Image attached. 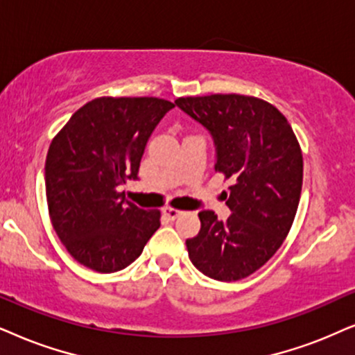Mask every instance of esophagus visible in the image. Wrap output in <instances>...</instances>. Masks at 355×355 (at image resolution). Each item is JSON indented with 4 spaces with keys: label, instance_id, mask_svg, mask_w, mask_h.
Instances as JSON below:
<instances>
[{
    "label": "esophagus",
    "instance_id": "34e87169",
    "mask_svg": "<svg viewBox=\"0 0 355 355\" xmlns=\"http://www.w3.org/2000/svg\"><path fill=\"white\" fill-rule=\"evenodd\" d=\"M162 213H164V216H165V218L170 219V221H175V219L182 216L183 211H180V209H175V208H170V206H165V208L162 209Z\"/></svg>",
    "mask_w": 355,
    "mask_h": 355
}]
</instances>
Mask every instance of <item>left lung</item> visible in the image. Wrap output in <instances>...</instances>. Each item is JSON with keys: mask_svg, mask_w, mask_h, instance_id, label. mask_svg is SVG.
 Returning <instances> with one entry per match:
<instances>
[{"mask_svg": "<svg viewBox=\"0 0 355 355\" xmlns=\"http://www.w3.org/2000/svg\"><path fill=\"white\" fill-rule=\"evenodd\" d=\"M208 129L214 170L231 180L224 200L231 216L198 213L201 230L187 239L188 257L206 277L236 282L259 270L288 236L303 185V155L293 129L270 103L245 95L175 100Z\"/></svg>", "mask_w": 355, "mask_h": 355, "instance_id": "left-lung-1", "label": "left lung"}]
</instances>
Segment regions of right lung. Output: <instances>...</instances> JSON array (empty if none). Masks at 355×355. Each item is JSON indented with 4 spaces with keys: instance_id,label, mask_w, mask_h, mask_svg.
<instances>
[{
    "instance_id": "obj_1",
    "label": "right lung",
    "mask_w": 355,
    "mask_h": 355,
    "mask_svg": "<svg viewBox=\"0 0 355 355\" xmlns=\"http://www.w3.org/2000/svg\"><path fill=\"white\" fill-rule=\"evenodd\" d=\"M173 106L154 96H101L75 111L52 139L49 216L82 266L100 273L123 270L159 230L160 211L125 201L119 185L137 180L147 141Z\"/></svg>"
}]
</instances>
